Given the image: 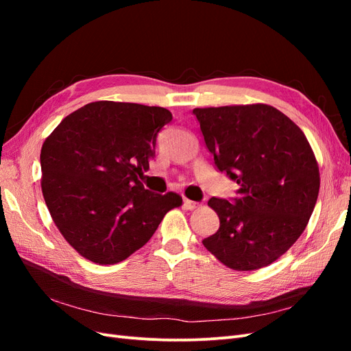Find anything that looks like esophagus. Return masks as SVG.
<instances>
[{
	"mask_svg": "<svg viewBox=\"0 0 351 351\" xmlns=\"http://www.w3.org/2000/svg\"><path fill=\"white\" fill-rule=\"evenodd\" d=\"M184 208H186V209H190V210H193V209L199 208V204H197V202H193V200L184 199Z\"/></svg>",
	"mask_w": 351,
	"mask_h": 351,
	"instance_id": "1",
	"label": "esophagus"
}]
</instances>
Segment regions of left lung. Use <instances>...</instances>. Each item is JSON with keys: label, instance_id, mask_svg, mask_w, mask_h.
<instances>
[{"label": "left lung", "instance_id": "1", "mask_svg": "<svg viewBox=\"0 0 351 351\" xmlns=\"http://www.w3.org/2000/svg\"><path fill=\"white\" fill-rule=\"evenodd\" d=\"M219 171L237 182L232 204L212 197L219 228L204 246L236 271L268 267L304 231L319 193V167L300 127L267 104L195 108Z\"/></svg>", "mask_w": 351, "mask_h": 351}]
</instances>
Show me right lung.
I'll return each mask as SVG.
<instances>
[{
	"instance_id": "obj_1",
	"label": "right lung",
	"mask_w": 351,
	"mask_h": 351,
	"mask_svg": "<svg viewBox=\"0 0 351 351\" xmlns=\"http://www.w3.org/2000/svg\"><path fill=\"white\" fill-rule=\"evenodd\" d=\"M168 110L97 101L69 114L42 145L40 187L52 221L80 256L98 265L127 259L149 241L174 192L146 190L139 177L155 156Z\"/></svg>"
}]
</instances>
